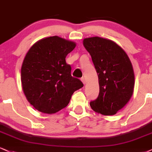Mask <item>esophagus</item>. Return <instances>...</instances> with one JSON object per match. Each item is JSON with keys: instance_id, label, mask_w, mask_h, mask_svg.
Returning a JSON list of instances; mask_svg holds the SVG:
<instances>
[{"instance_id": "1", "label": "esophagus", "mask_w": 152, "mask_h": 152, "mask_svg": "<svg viewBox=\"0 0 152 152\" xmlns=\"http://www.w3.org/2000/svg\"><path fill=\"white\" fill-rule=\"evenodd\" d=\"M81 81L83 82V84H85V83H86V80H85V78H81Z\"/></svg>"}]
</instances>
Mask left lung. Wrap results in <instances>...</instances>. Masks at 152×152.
I'll use <instances>...</instances> for the list:
<instances>
[{
	"instance_id": "1",
	"label": "left lung",
	"mask_w": 152,
	"mask_h": 152,
	"mask_svg": "<svg viewBox=\"0 0 152 152\" xmlns=\"http://www.w3.org/2000/svg\"><path fill=\"white\" fill-rule=\"evenodd\" d=\"M83 46L91 54L99 83V95L90 103L95 112L113 115L129 102L134 92V73L127 53L112 40L85 38Z\"/></svg>"
}]
</instances>
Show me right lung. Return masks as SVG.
<instances>
[{
	"label": "right lung",
	"instance_id": "1",
	"mask_svg": "<svg viewBox=\"0 0 152 152\" xmlns=\"http://www.w3.org/2000/svg\"><path fill=\"white\" fill-rule=\"evenodd\" d=\"M76 44L58 36L39 39L30 47L21 67L22 87L36 110L53 114L68 105L71 96L83 86L71 76L66 56Z\"/></svg>",
	"mask_w": 152,
	"mask_h": 152
}]
</instances>
